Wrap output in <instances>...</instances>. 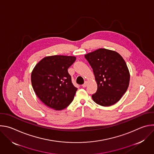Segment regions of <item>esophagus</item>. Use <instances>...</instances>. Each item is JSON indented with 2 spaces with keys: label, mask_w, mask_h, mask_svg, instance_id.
<instances>
[{
  "label": "esophagus",
  "mask_w": 154,
  "mask_h": 154,
  "mask_svg": "<svg viewBox=\"0 0 154 154\" xmlns=\"http://www.w3.org/2000/svg\"><path fill=\"white\" fill-rule=\"evenodd\" d=\"M87 85H88V82H85V83H84V84H83L82 85V87H83V88H85V87H86V86H87Z\"/></svg>",
  "instance_id": "34e87169"
}]
</instances>
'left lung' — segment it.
<instances>
[{
  "instance_id": "obj_1",
  "label": "left lung",
  "mask_w": 154,
  "mask_h": 154,
  "mask_svg": "<svg viewBox=\"0 0 154 154\" xmlns=\"http://www.w3.org/2000/svg\"><path fill=\"white\" fill-rule=\"evenodd\" d=\"M93 70L97 90L92 95L97 104L108 106L118 102L126 92L130 73L125 61L118 52L99 49L85 55Z\"/></svg>"
}]
</instances>
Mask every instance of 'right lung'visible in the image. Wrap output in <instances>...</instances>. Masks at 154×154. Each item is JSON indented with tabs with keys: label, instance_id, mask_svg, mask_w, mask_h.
<instances>
[{
	"label": "right lung",
	"instance_id": "right-lung-1",
	"mask_svg": "<svg viewBox=\"0 0 154 154\" xmlns=\"http://www.w3.org/2000/svg\"><path fill=\"white\" fill-rule=\"evenodd\" d=\"M74 56L52 55L39 61L31 74L33 90L42 102L55 110L66 108L73 100L77 88L72 83L68 69Z\"/></svg>",
	"mask_w": 154,
	"mask_h": 154
}]
</instances>
